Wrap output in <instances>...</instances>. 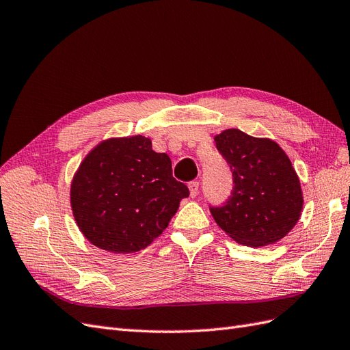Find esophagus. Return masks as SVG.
Wrapping results in <instances>:
<instances>
[{
	"label": "esophagus",
	"instance_id": "34e87169",
	"mask_svg": "<svg viewBox=\"0 0 350 350\" xmlns=\"http://www.w3.org/2000/svg\"><path fill=\"white\" fill-rule=\"evenodd\" d=\"M198 183L197 181H193V183H189L188 184V188H189V196L191 197H196L197 194H198Z\"/></svg>",
	"mask_w": 350,
	"mask_h": 350
}]
</instances>
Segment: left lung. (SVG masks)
<instances>
[{
    "label": "left lung",
    "mask_w": 350,
    "mask_h": 350,
    "mask_svg": "<svg viewBox=\"0 0 350 350\" xmlns=\"http://www.w3.org/2000/svg\"><path fill=\"white\" fill-rule=\"evenodd\" d=\"M234 175V191L225 206L211 207L217 226L238 243L260 248L284 238L304 208L299 176L289 156L267 137L238 129L215 135Z\"/></svg>",
    "instance_id": "left-lung-1"
}]
</instances>
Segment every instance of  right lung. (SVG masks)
I'll return each instance as SVG.
<instances>
[{"mask_svg":"<svg viewBox=\"0 0 350 350\" xmlns=\"http://www.w3.org/2000/svg\"><path fill=\"white\" fill-rule=\"evenodd\" d=\"M185 184L172 176L166 153L144 135L111 137L84 156L72 176L74 220L92 245L113 254L144 250L167 228Z\"/></svg>","mask_w":350,"mask_h":350,"instance_id":"obj_1","label":"right lung"}]
</instances>
